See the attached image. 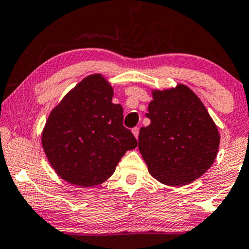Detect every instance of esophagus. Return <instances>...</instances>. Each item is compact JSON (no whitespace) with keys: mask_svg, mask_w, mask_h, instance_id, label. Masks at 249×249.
Segmentation results:
<instances>
[{"mask_svg":"<svg viewBox=\"0 0 249 249\" xmlns=\"http://www.w3.org/2000/svg\"><path fill=\"white\" fill-rule=\"evenodd\" d=\"M132 133L134 134V137H136V138H138V136H139V127L138 126L133 127L132 128Z\"/></svg>","mask_w":249,"mask_h":249,"instance_id":"esophagus-1","label":"esophagus"}]
</instances>
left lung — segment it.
Instances as JSON below:
<instances>
[{"mask_svg": "<svg viewBox=\"0 0 249 249\" xmlns=\"http://www.w3.org/2000/svg\"><path fill=\"white\" fill-rule=\"evenodd\" d=\"M151 124L139 131L148 172L162 184L182 186L201 177L218 153L220 136L206 107L185 85L154 91Z\"/></svg>", "mask_w": 249, "mask_h": 249, "instance_id": "left-lung-1", "label": "left lung"}]
</instances>
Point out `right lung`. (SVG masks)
Listing matches in <instances>:
<instances>
[{
	"instance_id": "obj_1",
	"label": "right lung",
	"mask_w": 249,
	"mask_h": 249,
	"mask_svg": "<svg viewBox=\"0 0 249 249\" xmlns=\"http://www.w3.org/2000/svg\"><path fill=\"white\" fill-rule=\"evenodd\" d=\"M101 75L88 76L53 108L42 134L48 160L62 179L82 187L102 184L137 146L123 125V107Z\"/></svg>"
}]
</instances>
